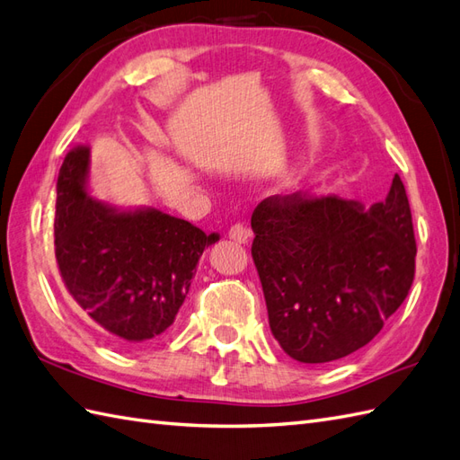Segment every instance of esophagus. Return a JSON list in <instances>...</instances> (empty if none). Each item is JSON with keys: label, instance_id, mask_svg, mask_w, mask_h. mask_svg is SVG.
Wrapping results in <instances>:
<instances>
[{"label": "esophagus", "instance_id": "obj_1", "mask_svg": "<svg viewBox=\"0 0 460 460\" xmlns=\"http://www.w3.org/2000/svg\"><path fill=\"white\" fill-rule=\"evenodd\" d=\"M249 237H251V231L246 229L243 223H234V226L229 229V239L234 243L244 244V243H249Z\"/></svg>", "mask_w": 460, "mask_h": 460}]
</instances>
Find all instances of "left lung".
<instances>
[{
  "mask_svg": "<svg viewBox=\"0 0 460 460\" xmlns=\"http://www.w3.org/2000/svg\"><path fill=\"white\" fill-rule=\"evenodd\" d=\"M252 261L274 338L289 358L326 363L369 344L414 281L404 184L383 202L296 192L256 206Z\"/></svg>",
  "mask_w": 460,
  "mask_h": 460,
  "instance_id": "left-lung-1",
  "label": "left lung"
}]
</instances>
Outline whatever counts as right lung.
<instances>
[{
    "label": "right lung",
    "instance_id": "1",
    "mask_svg": "<svg viewBox=\"0 0 460 460\" xmlns=\"http://www.w3.org/2000/svg\"><path fill=\"white\" fill-rule=\"evenodd\" d=\"M91 153H67L56 184V262L69 296L124 348L169 331L199 256L219 241L155 208L122 209L89 196Z\"/></svg>",
    "mask_w": 460,
    "mask_h": 460
}]
</instances>
